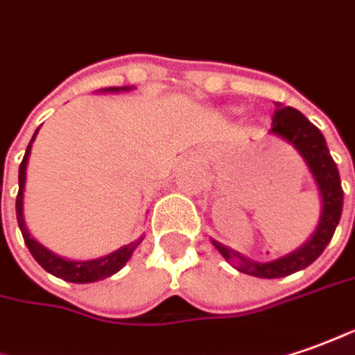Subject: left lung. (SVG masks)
<instances>
[{"instance_id":"1","label":"left lung","mask_w":355,"mask_h":355,"mask_svg":"<svg viewBox=\"0 0 355 355\" xmlns=\"http://www.w3.org/2000/svg\"><path fill=\"white\" fill-rule=\"evenodd\" d=\"M274 120L268 134L284 139L286 144L295 147L301 159L309 168L311 177L319 188L320 196V216L319 223L303 245L289 252L286 257L260 262L241 254L233 248L225 247L216 239H211L214 247L221 252V257L231 262L239 272L257 276V278H284L289 274H295L299 270L307 268L315 260L322 254L330 239L336 231L340 216H342V204H344V192L340 184L338 167L334 159L330 157L327 139L320 134V130L315 124H311L307 118L303 116L299 110L291 107H282L276 105Z\"/></svg>"}]
</instances>
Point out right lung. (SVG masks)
Wrapping results in <instances>:
<instances>
[{
    "instance_id": "obj_1",
    "label": "right lung",
    "mask_w": 355,
    "mask_h": 355,
    "mask_svg": "<svg viewBox=\"0 0 355 355\" xmlns=\"http://www.w3.org/2000/svg\"><path fill=\"white\" fill-rule=\"evenodd\" d=\"M134 87H107V89H101V93H122V91H132ZM38 130L35 132V136L31 139V144L26 147L25 157L21 161V167H19V194H17V223H19V229L23 233V239H25V245L31 250V254L35 257V260L42 266V268L56 276V278L66 279V282H71V284H93V282H98V279L110 278L112 274H116L118 270L124 268L128 260L132 259L134 250L139 247V243L144 241V235L137 237L136 241L128 243L124 247L116 248L112 252H108L105 257H98V259L91 260H71L66 259V257H60L56 252H52L50 248H46L44 245H40L33 235L31 231L26 229L25 223V214H23V198H25V182H26V163H28V155H31V147H33V141H35Z\"/></svg>"
}]
</instances>
